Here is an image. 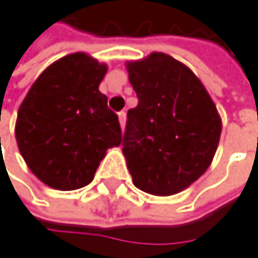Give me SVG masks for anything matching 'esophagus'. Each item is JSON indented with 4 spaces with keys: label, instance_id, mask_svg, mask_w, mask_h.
<instances>
[{
    "label": "esophagus",
    "instance_id": "obj_1",
    "mask_svg": "<svg viewBox=\"0 0 258 258\" xmlns=\"http://www.w3.org/2000/svg\"><path fill=\"white\" fill-rule=\"evenodd\" d=\"M118 120H120L121 127H124V124H126V112H124V110L118 112Z\"/></svg>",
    "mask_w": 258,
    "mask_h": 258
}]
</instances>
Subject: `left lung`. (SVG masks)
Wrapping results in <instances>:
<instances>
[{
	"instance_id": "left-lung-1",
	"label": "left lung",
	"mask_w": 258,
	"mask_h": 258,
	"mask_svg": "<svg viewBox=\"0 0 258 258\" xmlns=\"http://www.w3.org/2000/svg\"><path fill=\"white\" fill-rule=\"evenodd\" d=\"M127 71L138 98L121 140L132 181L148 194H177L209 167L222 120L202 81L172 56L154 52Z\"/></svg>"
}]
</instances>
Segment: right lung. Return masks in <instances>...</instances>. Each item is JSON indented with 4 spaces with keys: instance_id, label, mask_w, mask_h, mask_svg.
I'll list each match as a JSON object with an SVG mask.
<instances>
[{
    "instance_id": "right-lung-1",
    "label": "right lung",
    "mask_w": 258,
    "mask_h": 258,
    "mask_svg": "<svg viewBox=\"0 0 258 258\" xmlns=\"http://www.w3.org/2000/svg\"><path fill=\"white\" fill-rule=\"evenodd\" d=\"M106 71L86 53L64 56L38 77L18 110L20 152L50 187L89 184L106 151L121 143L118 115L98 91Z\"/></svg>"
}]
</instances>
